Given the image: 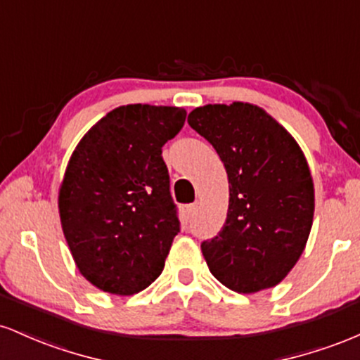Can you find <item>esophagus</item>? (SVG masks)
Masks as SVG:
<instances>
[{
    "label": "esophagus",
    "instance_id": "34e87169",
    "mask_svg": "<svg viewBox=\"0 0 360 360\" xmlns=\"http://www.w3.org/2000/svg\"><path fill=\"white\" fill-rule=\"evenodd\" d=\"M198 212V203H193V205H188L184 208V214H186V218H193L194 217V213Z\"/></svg>",
    "mask_w": 360,
    "mask_h": 360
}]
</instances>
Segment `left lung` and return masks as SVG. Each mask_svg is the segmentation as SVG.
<instances>
[{
  "mask_svg": "<svg viewBox=\"0 0 360 360\" xmlns=\"http://www.w3.org/2000/svg\"><path fill=\"white\" fill-rule=\"evenodd\" d=\"M188 123L220 155L229 176V212L220 233L201 243L210 272L237 292L274 288L307 247L315 188L292 135L250 103L205 105Z\"/></svg>",
  "mask_w": 360,
  "mask_h": 360,
  "instance_id": "obj_1",
  "label": "left lung"
}]
</instances>
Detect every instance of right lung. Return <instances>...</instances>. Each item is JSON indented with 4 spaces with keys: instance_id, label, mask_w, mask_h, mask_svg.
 Instances as JSON below:
<instances>
[{
    "instance_id": "right-lung-1",
    "label": "right lung",
    "mask_w": 360,
    "mask_h": 360,
    "mask_svg": "<svg viewBox=\"0 0 360 360\" xmlns=\"http://www.w3.org/2000/svg\"><path fill=\"white\" fill-rule=\"evenodd\" d=\"M177 106L125 105L89 128L59 188L62 232L79 272L130 296L164 269L179 232L162 146L184 125Z\"/></svg>"
}]
</instances>
